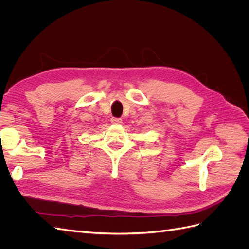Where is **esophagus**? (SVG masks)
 I'll list each match as a JSON object with an SVG mask.
<instances>
[{"instance_id":"1","label":"esophagus","mask_w":249,"mask_h":249,"mask_svg":"<svg viewBox=\"0 0 249 249\" xmlns=\"http://www.w3.org/2000/svg\"><path fill=\"white\" fill-rule=\"evenodd\" d=\"M111 123L114 124H120L123 123V119L122 118H117V117H112L111 118Z\"/></svg>"}]
</instances>
